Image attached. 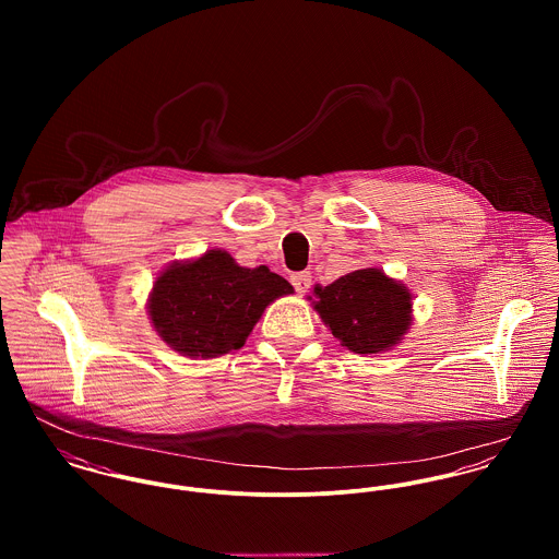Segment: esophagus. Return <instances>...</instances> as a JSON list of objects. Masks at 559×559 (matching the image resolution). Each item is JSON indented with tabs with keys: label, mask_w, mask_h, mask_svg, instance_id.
Returning <instances> with one entry per match:
<instances>
[{
	"label": "esophagus",
	"mask_w": 559,
	"mask_h": 559,
	"mask_svg": "<svg viewBox=\"0 0 559 559\" xmlns=\"http://www.w3.org/2000/svg\"><path fill=\"white\" fill-rule=\"evenodd\" d=\"M290 282L297 293H308V288L312 284V275H310V271H299V273L290 275Z\"/></svg>",
	"instance_id": "obj_1"
}]
</instances>
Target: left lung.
I'll list each match as a JSON object with an SVG mask.
<instances>
[{
    "label": "left lung",
    "mask_w": 559,
    "mask_h": 559,
    "mask_svg": "<svg viewBox=\"0 0 559 559\" xmlns=\"http://www.w3.org/2000/svg\"><path fill=\"white\" fill-rule=\"evenodd\" d=\"M314 310L333 337L353 353L370 355L399 344L411 324V293L381 269H359L314 288Z\"/></svg>",
    "instance_id": "obj_1"
}]
</instances>
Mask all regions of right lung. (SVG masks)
Listing matches in <instances>:
<instances>
[{
	"instance_id": "add662e5",
	"label": "right lung",
	"mask_w": 559,
	"mask_h": 559,
	"mask_svg": "<svg viewBox=\"0 0 559 559\" xmlns=\"http://www.w3.org/2000/svg\"><path fill=\"white\" fill-rule=\"evenodd\" d=\"M293 286L266 266L245 269L230 253L171 264L151 295V319L160 337L187 357H219L237 350L264 308Z\"/></svg>"
}]
</instances>
